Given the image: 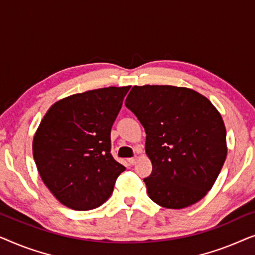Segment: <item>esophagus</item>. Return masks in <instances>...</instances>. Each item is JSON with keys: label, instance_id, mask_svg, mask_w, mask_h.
Returning <instances> with one entry per match:
<instances>
[{"label": "esophagus", "instance_id": "obj_1", "mask_svg": "<svg viewBox=\"0 0 255 255\" xmlns=\"http://www.w3.org/2000/svg\"><path fill=\"white\" fill-rule=\"evenodd\" d=\"M128 162L130 163V165H134V163L137 162V158H128Z\"/></svg>", "mask_w": 255, "mask_h": 255}]
</instances>
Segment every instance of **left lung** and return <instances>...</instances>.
<instances>
[{"label":"left lung","mask_w":255,"mask_h":255,"mask_svg":"<svg viewBox=\"0 0 255 255\" xmlns=\"http://www.w3.org/2000/svg\"><path fill=\"white\" fill-rule=\"evenodd\" d=\"M125 106L146 132L152 173L144 179L160 207L183 209L214 186L228 154L221 114L207 97L184 87L134 86Z\"/></svg>","instance_id":"left-lung-1"}]
</instances>
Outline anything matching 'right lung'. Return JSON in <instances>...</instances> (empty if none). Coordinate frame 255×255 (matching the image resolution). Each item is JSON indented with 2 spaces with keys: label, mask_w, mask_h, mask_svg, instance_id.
<instances>
[{
  "label": "right lung",
  "mask_w": 255,
  "mask_h": 255,
  "mask_svg": "<svg viewBox=\"0 0 255 255\" xmlns=\"http://www.w3.org/2000/svg\"><path fill=\"white\" fill-rule=\"evenodd\" d=\"M130 88L74 94L55 102L41 120L32 142L34 162L45 186L67 208L102 205L125 170L110 153V132Z\"/></svg>",
  "instance_id": "right-lung-1"
}]
</instances>
